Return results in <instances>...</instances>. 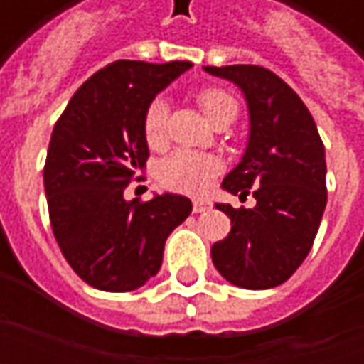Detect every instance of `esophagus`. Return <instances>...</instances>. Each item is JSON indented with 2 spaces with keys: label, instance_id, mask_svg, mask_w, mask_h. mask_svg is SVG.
Masks as SVG:
<instances>
[{
  "label": "esophagus",
  "instance_id": "1",
  "mask_svg": "<svg viewBox=\"0 0 364 364\" xmlns=\"http://www.w3.org/2000/svg\"><path fill=\"white\" fill-rule=\"evenodd\" d=\"M208 208H210V203L206 198H195L193 200V213H205Z\"/></svg>",
  "mask_w": 364,
  "mask_h": 364
}]
</instances>
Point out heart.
<instances>
[{
    "label": "heart",
    "mask_w": 364,
    "mask_h": 364,
    "mask_svg": "<svg viewBox=\"0 0 364 364\" xmlns=\"http://www.w3.org/2000/svg\"><path fill=\"white\" fill-rule=\"evenodd\" d=\"M197 103L213 124L222 119H236L237 103L226 91L216 90V87H205L197 93ZM167 111H169V107H167L166 99L158 97L151 101L148 111L144 114V138L151 148H158L166 142ZM218 169L220 166L213 156L191 150H177L161 161L159 179L169 189L200 193L208 187V183L213 181Z\"/></svg>",
    "instance_id": "heart-1"
}]
</instances>
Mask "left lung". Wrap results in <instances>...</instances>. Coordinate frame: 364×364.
I'll list each match as a JSON object with an SVG mask.
<instances>
[{
  "label": "left lung",
  "instance_id": "8db88e82",
  "mask_svg": "<svg viewBox=\"0 0 364 364\" xmlns=\"http://www.w3.org/2000/svg\"><path fill=\"white\" fill-rule=\"evenodd\" d=\"M245 97L250 138L240 164L222 189L255 197L253 208L216 203L228 214L230 234L210 247L214 267L232 284L250 290L279 287L290 279L320 228L326 191V150L302 99L267 68L205 66Z\"/></svg>",
  "mask_w": 364,
  "mask_h": 364
}]
</instances>
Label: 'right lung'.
<instances>
[{
    "label": "right lung",
    "mask_w": 364,
    "mask_h": 364,
    "mask_svg": "<svg viewBox=\"0 0 364 364\" xmlns=\"http://www.w3.org/2000/svg\"><path fill=\"white\" fill-rule=\"evenodd\" d=\"M193 66L117 60L75 91L52 130L44 191L54 237L70 267L105 292L140 289L158 274L167 236L193 210L164 193L127 200L150 156L144 114L159 91Z\"/></svg>",
    "instance_id": "1"
}]
</instances>
